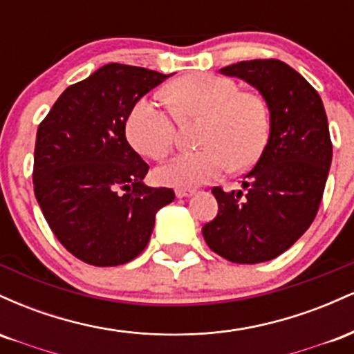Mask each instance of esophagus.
<instances>
[{
	"instance_id": "34e87169",
	"label": "esophagus",
	"mask_w": 354,
	"mask_h": 354,
	"mask_svg": "<svg viewBox=\"0 0 354 354\" xmlns=\"http://www.w3.org/2000/svg\"><path fill=\"white\" fill-rule=\"evenodd\" d=\"M194 193H196L194 189H185V188H178L176 189V196L178 198H189V196H193Z\"/></svg>"
}]
</instances>
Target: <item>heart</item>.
I'll list each match as a JSON object with an SVG mask.
<instances>
[{"label": "heart", "instance_id": "1", "mask_svg": "<svg viewBox=\"0 0 354 354\" xmlns=\"http://www.w3.org/2000/svg\"><path fill=\"white\" fill-rule=\"evenodd\" d=\"M180 116L206 118L200 151H186L154 169L160 185L194 188L221 176L230 165L245 168L258 160L270 135V113L259 96L241 93L233 80L198 73L178 80L171 89ZM128 140L140 153L161 160L171 151L176 123L154 98L133 106L126 123Z\"/></svg>", "mask_w": 354, "mask_h": 354}]
</instances>
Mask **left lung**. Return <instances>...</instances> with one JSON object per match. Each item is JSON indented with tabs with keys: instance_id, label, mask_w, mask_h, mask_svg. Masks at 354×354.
Wrapping results in <instances>:
<instances>
[{
	"instance_id": "left-lung-1",
	"label": "left lung",
	"mask_w": 354,
	"mask_h": 354,
	"mask_svg": "<svg viewBox=\"0 0 354 354\" xmlns=\"http://www.w3.org/2000/svg\"><path fill=\"white\" fill-rule=\"evenodd\" d=\"M219 73L258 89L270 136L243 189L213 188L218 214L203 226L214 253L241 265L270 261L291 248L318 213L333 146L318 91L279 59H251Z\"/></svg>"
}]
</instances>
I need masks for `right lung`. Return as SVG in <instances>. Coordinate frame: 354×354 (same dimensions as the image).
Masks as SVG:
<instances>
[{"label":"right lung","instance_id":"obj_1","mask_svg":"<svg viewBox=\"0 0 354 354\" xmlns=\"http://www.w3.org/2000/svg\"><path fill=\"white\" fill-rule=\"evenodd\" d=\"M171 75L109 63L61 93L39 124L35 194L48 225L73 256L118 266L148 245L154 218L174 200L143 180L148 163L126 141L135 104Z\"/></svg>","mask_w":354,"mask_h":354}]
</instances>
